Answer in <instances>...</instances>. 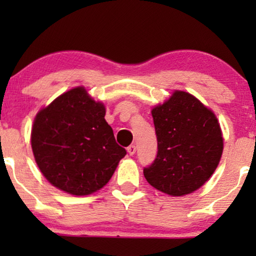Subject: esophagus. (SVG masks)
<instances>
[{"label": "esophagus", "mask_w": 256, "mask_h": 256, "mask_svg": "<svg viewBox=\"0 0 256 256\" xmlns=\"http://www.w3.org/2000/svg\"><path fill=\"white\" fill-rule=\"evenodd\" d=\"M127 152H128V154H129V155H130V156H132V155H134V154L136 152V146H135L134 144L129 146H128V148H127Z\"/></svg>", "instance_id": "esophagus-1"}]
</instances>
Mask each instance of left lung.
I'll use <instances>...</instances> for the list:
<instances>
[{
  "mask_svg": "<svg viewBox=\"0 0 256 256\" xmlns=\"http://www.w3.org/2000/svg\"><path fill=\"white\" fill-rule=\"evenodd\" d=\"M157 155L143 169L146 180L164 194L180 197L198 190L214 172L224 149L218 118L197 98L174 90L152 110Z\"/></svg>",
  "mask_w": 256,
  "mask_h": 256,
  "instance_id": "1",
  "label": "left lung"
}]
</instances>
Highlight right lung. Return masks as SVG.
<instances>
[{"mask_svg": "<svg viewBox=\"0 0 256 256\" xmlns=\"http://www.w3.org/2000/svg\"><path fill=\"white\" fill-rule=\"evenodd\" d=\"M104 114V104L82 86L38 112L31 146L40 172L54 186L87 196L110 182L127 152L115 141Z\"/></svg>", "mask_w": 256, "mask_h": 256, "instance_id": "add662e5", "label": "right lung"}]
</instances>
